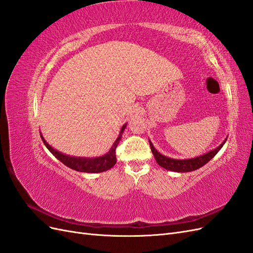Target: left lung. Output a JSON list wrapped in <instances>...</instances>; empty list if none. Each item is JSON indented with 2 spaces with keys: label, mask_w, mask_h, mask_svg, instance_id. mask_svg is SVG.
<instances>
[{
  "label": "left lung",
  "mask_w": 253,
  "mask_h": 253,
  "mask_svg": "<svg viewBox=\"0 0 253 253\" xmlns=\"http://www.w3.org/2000/svg\"><path fill=\"white\" fill-rule=\"evenodd\" d=\"M225 143V141L221 143L218 148L214 149L213 151L206 153V154L198 156L192 159H173V158H169L166 157L163 154L158 153L155 148L153 147L152 142L150 141V147H151V151L154 155L157 164L165 168L167 170L170 171H174V172H191V171H195L197 169H200L203 166H205L207 163L210 162V160L216 155V153L221 149Z\"/></svg>",
  "instance_id": "8db88e82"
}]
</instances>
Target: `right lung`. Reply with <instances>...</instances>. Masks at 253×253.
<instances>
[{
    "instance_id": "1",
    "label": "right lung",
    "mask_w": 253,
    "mask_h": 253,
    "mask_svg": "<svg viewBox=\"0 0 253 253\" xmlns=\"http://www.w3.org/2000/svg\"><path fill=\"white\" fill-rule=\"evenodd\" d=\"M126 125L122 126L120 135L118 136V138L115 141L113 144V147L109 151L108 154H105L104 156L100 157H96V158H80V157H72L65 154H62L55 149H52L50 145L45 141L43 138V136L41 135V138L44 142V144L46 145V148L49 150L51 154L55 156L57 159H59L61 163L64 164L66 167L71 168V169L78 171V172H85V173H100L103 171H108L110 170L112 167L115 166L116 164V148L118 147L119 141L122 137V132L126 128Z\"/></svg>"
}]
</instances>
